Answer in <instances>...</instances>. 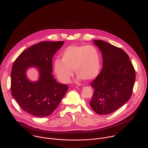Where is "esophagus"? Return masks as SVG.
<instances>
[{
    "label": "esophagus",
    "mask_w": 148,
    "mask_h": 148,
    "mask_svg": "<svg viewBox=\"0 0 148 148\" xmlns=\"http://www.w3.org/2000/svg\"><path fill=\"white\" fill-rule=\"evenodd\" d=\"M82 87H83V85H77V86H75V88H77V89H81V88H82Z\"/></svg>",
    "instance_id": "obj_1"
}]
</instances>
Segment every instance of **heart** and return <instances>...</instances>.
Masks as SVG:
<instances>
[{"mask_svg":"<svg viewBox=\"0 0 148 148\" xmlns=\"http://www.w3.org/2000/svg\"><path fill=\"white\" fill-rule=\"evenodd\" d=\"M101 69V55L93 45H73L67 47L62 53V60L56 59L54 71L62 83H68L74 70L78 78L91 81L99 74Z\"/></svg>","mask_w":148,"mask_h":148,"instance_id":"heart-1","label":"heart"}]
</instances>
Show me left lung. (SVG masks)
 I'll use <instances>...</instances> for the list:
<instances>
[{"instance_id":"1","label":"left lung","mask_w":148,"mask_h":148,"mask_svg":"<svg viewBox=\"0 0 148 148\" xmlns=\"http://www.w3.org/2000/svg\"><path fill=\"white\" fill-rule=\"evenodd\" d=\"M93 43L101 51L103 62L101 73L91 84L95 91L89 103L97 114L107 115L130 99L136 73L123 49L102 40H95Z\"/></svg>"}]
</instances>
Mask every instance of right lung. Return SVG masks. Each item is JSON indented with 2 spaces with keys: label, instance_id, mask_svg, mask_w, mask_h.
I'll return each instance as SVG.
<instances>
[{
  "label": "right lung",
  "instance_id": "1",
  "mask_svg": "<svg viewBox=\"0 0 148 148\" xmlns=\"http://www.w3.org/2000/svg\"><path fill=\"white\" fill-rule=\"evenodd\" d=\"M64 41H42L23 51L14 61L11 73L12 97L26 112L38 118L49 116L57 108L68 90V86L53 78L52 58ZM35 67L39 79L30 81L26 71Z\"/></svg>",
  "mask_w": 148,
  "mask_h": 148
}]
</instances>
